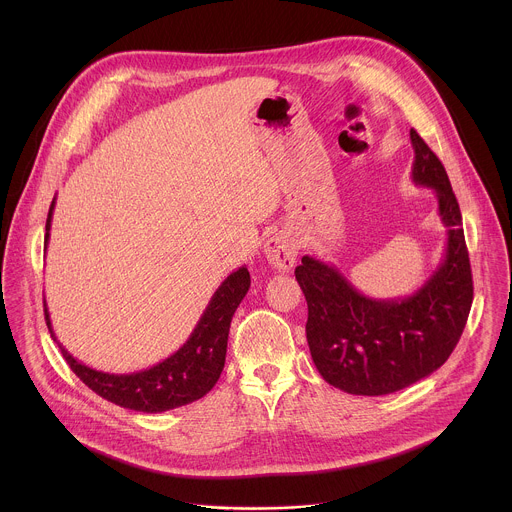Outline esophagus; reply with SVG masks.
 <instances>
[{"label": "esophagus", "mask_w": 512, "mask_h": 512, "mask_svg": "<svg viewBox=\"0 0 512 512\" xmlns=\"http://www.w3.org/2000/svg\"><path fill=\"white\" fill-rule=\"evenodd\" d=\"M297 242L292 234L288 232H276L266 240L264 252L268 262L278 270V272H290L297 260Z\"/></svg>", "instance_id": "obj_1"}]
</instances>
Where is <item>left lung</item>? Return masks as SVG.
Here are the masks:
<instances>
[{"mask_svg":"<svg viewBox=\"0 0 512 512\" xmlns=\"http://www.w3.org/2000/svg\"><path fill=\"white\" fill-rule=\"evenodd\" d=\"M412 181L432 187L447 226L438 270L418 292L398 299L366 297L331 264L303 256L295 280L307 301V345L331 386L359 396L402 390L443 365L465 329L473 278L461 211L438 155L410 130Z\"/></svg>","mask_w":512,"mask_h":512,"instance_id":"1","label":"left lung"}]
</instances>
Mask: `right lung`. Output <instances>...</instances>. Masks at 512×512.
I'll return each instance as SVG.
<instances>
[{"label": "right lung", "instance_id": "1", "mask_svg": "<svg viewBox=\"0 0 512 512\" xmlns=\"http://www.w3.org/2000/svg\"><path fill=\"white\" fill-rule=\"evenodd\" d=\"M55 199L49 207V217L45 224V242L49 244V230L53 219ZM250 288L248 268L242 266L232 272L219 290L213 293L207 309L203 311L199 323L195 325L189 339L171 357L157 365L130 372V374H110L96 368L82 365L57 341L51 327L49 309L45 303V319L51 337L59 343L65 361L73 368L74 374L98 396L114 402L122 408L157 414L167 412L203 398L219 380L226 359V343L230 321Z\"/></svg>", "mask_w": 512, "mask_h": 512}]
</instances>
